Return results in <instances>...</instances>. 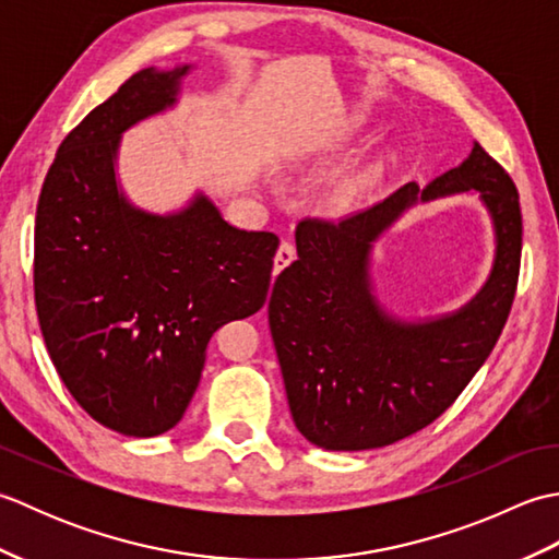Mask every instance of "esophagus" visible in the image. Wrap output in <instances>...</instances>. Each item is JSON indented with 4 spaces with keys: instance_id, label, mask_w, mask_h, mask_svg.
<instances>
[{
    "instance_id": "34e87169",
    "label": "esophagus",
    "mask_w": 559,
    "mask_h": 559,
    "mask_svg": "<svg viewBox=\"0 0 559 559\" xmlns=\"http://www.w3.org/2000/svg\"><path fill=\"white\" fill-rule=\"evenodd\" d=\"M295 259V247L293 242H281L276 257H273V273H281L283 269H286L290 261Z\"/></svg>"
}]
</instances>
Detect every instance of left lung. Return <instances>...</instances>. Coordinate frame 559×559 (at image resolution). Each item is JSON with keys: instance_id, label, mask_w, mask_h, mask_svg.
Returning a JSON list of instances; mask_svg holds the SVG:
<instances>
[{"instance_id": "left-lung-1", "label": "left lung", "mask_w": 559, "mask_h": 559, "mask_svg": "<svg viewBox=\"0 0 559 559\" xmlns=\"http://www.w3.org/2000/svg\"><path fill=\"white\" fill-rule=\"evenodd\" d=\"M478 191L496 225V264L461 311L427 323L389 318L371 295V242L417 200ZM298 259L273 283L269 326L295 427L312 444L362 451L437 420L488 360L512 310L521 264V209L512 177L480 144L459 168L403 185L341 221L305 218Z\"/></svg>"}]
</instances>
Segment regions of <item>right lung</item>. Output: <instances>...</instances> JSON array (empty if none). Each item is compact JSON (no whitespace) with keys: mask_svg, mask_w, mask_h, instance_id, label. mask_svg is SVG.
Returning a JSON list of instances; mask_svg holds the SVG:
<instances>
[{"mask_svg":"<svg viewBox=\"0 0 559 559\" xmlns=\"http://www.w3.org/2000/svg\"><path fill=\"white\" fill-rule=\"evenodd\" d=\"M189 67L141 69L71 129L35 213L33 288L52 365L93 420L168 432L199 386L216 331L266 302L278 237L225 223L199 194L170 216L117 189L120 136L170 108Z\"/></svg>","mask_w":559,"mask_h":559,"instance_id":"right-lung-1","label":"right lung"}]
</instances>
